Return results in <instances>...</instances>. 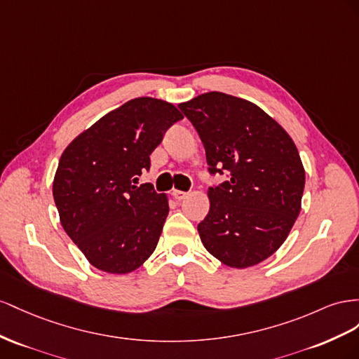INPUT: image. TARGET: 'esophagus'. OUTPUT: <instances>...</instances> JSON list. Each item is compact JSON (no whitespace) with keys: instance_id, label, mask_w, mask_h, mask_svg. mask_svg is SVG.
<instances>
[{"instance_id":"esophagus-1","label":"esophagus","mask_w":359,"mask_h":359,"mask_svg":"<svg viewBox=\"0 0 359 359\" xmlns=\"http://www.w3.org/2000/svg\"><path fill=\"white\" fill-rule=\"evenodd\" d=\"M172 197L176 198V200H179V201H182V200H185V198L188 197V192H183V191L174 189V191H172Z\"/></svg>"}]
</instances>
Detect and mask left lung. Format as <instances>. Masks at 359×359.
<instances>
[{
    "label": "left lung",
    "mask_w": 359,
    "mask_h": 359,
    "mask_svg": "<svg viewBox=\"0 0 359 359\" xmlns=\"http://www.w3.org/2000/svg\"><path fill=\"white\" fill-rule=\"evenodd\" d=\"M197 129L212 174L200 239L215 259L245 269L278 250L301 212L305 170L293 140L250 100L209 91L179 104Z\"/></svg>",
    "instance_id": "left-lung-1"
}]
</instances>
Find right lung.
<instances>
[{"label": "right lung", "instance_id": "1", "mask_svg": "<svg viewBox=\"0 0 359 359\" xmlns=\"http://www.w3.org/2000/svg\"><path fill=\"white\" fill-rule=\"evenodd\" d=\"M170 102L137 97L109 111L70 142L53 182L60 222L96 269L129 273L155 251L168 197L135 187L165 130L182 120Z\"/></svg>", "mask_w": 359, "mask_h": 359}]
</instances>
